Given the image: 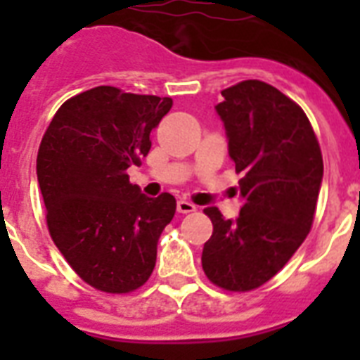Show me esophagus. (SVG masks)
Here are the masks:
<instances>
[{"mask_svg": "<svg viewBox=\"0 0 360 360\" xmlns=\"http://www.w3.org/2000/svg\"><path fill=\"white\" fill-rule=\"evenodd\" d=\"M177 211L183 214L194 213V211H196V205L192 202H188V200H179V202H177Z\"/></svg>", "mask_w": 360, "mask_h": 360, "instance_id": "34e87169", "label": "esophagus"}]
</instances>
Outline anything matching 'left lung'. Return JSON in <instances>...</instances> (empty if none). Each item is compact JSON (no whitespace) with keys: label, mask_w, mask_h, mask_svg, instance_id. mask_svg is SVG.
Here are the masks:
<instances>
[{"label":"left lung","mask_w":360,"mask_h":360,"mask_svg":"<svg viewBox=\"0 0 360 360\" xmlns=\"http://www.w3.org/2000/svg\"><path fill=\"white\" fill-rule=\"evenodd\" d=\"M214 106L224 123L243 207L236 220L217 207L203 213L213 236L202 265L213 284L250 291L271 280L307 239L318 203L323 158L312 124L276 87L245 80L222 91Z\"/></svg>","instance_id":"left-lung-1"}]
</instances>
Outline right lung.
Returning <instances> with one entry per match:
<instances>
[{
    "instance_id": "right-lung-1",
    "label": "right lung",
    "mask_w": 360,
    "mask_h": 360,
    "mask_svg": "<svg viewBox=\"0 0 360 360\" xmlns=\"http://www.w3.org/2000/svg\"><path fill=\"white\" fill-rule=\"evenodd\" d=\"M172 104L98 86L61 104L42 136L37 179L50 236L76 274L106 293L146 284L174 219L172 194L146 196L127 175L147 157L149 134Z\"/></svg>"
}]
</instances>
